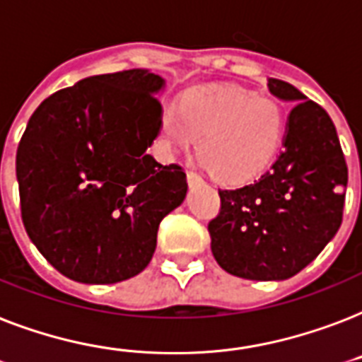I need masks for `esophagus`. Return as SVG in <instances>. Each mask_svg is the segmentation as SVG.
I'll return each mask as SVG.
<instances>
[{
	"mask_svg": "<svg viewBox=\"0 0 362 362\" xmlns=\"http://www.w3.org/2000/svg\"><path fill=\"white\" fill-rule=\"evenodd\" d=\"M187 184H189V186H199V184H203V178H201L197 173L187 170Z\"/></svg>",
	"mask_w": 362,
	"mask_h": 362,
	"instance_id": "34e87169",
	"label": "esophagus"
}]
</instances>
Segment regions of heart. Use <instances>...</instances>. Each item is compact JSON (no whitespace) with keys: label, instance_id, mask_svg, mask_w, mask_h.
Wrapping results in <instances>:
<instances>
[{"label":"heart","instance_id":"b5f03b06","mask_svg":"<svg viewBox=\"0 0 362 362\" xmlns=\"http://www.w3.org/2000/svg\"><path fill=\"white\" fill-rule=\"evenodd\" d=\"M157 136L167 153L199 136L201 163L212 175L222 182H245L277 156L285 115L275 102L245 89L199 85L182 93L178 107H161Z\"/></svg>","mask_w":362,"mask_h":362}]
</instances>
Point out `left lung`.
<instances>
[{
    "mask_svg": "<svg viewBox=\"0 0 362 362\" xmlns=\"http://www.w3.org/2000/svg\"><path fill=\"white\" fill-rule=\"evenodd\" d=\"M291 102L283 151L252 184L220 189L211 224L218 266L250 281H285L315 260L341 224L347 167L336 127L319 104L291 83L267 79Z\"/></svg>",
    "mask_w": 362,
    "mask_h": 362,
    "instance_id": "obj_1",
    "label": "left lung"
}]
</instances>
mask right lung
<instances>
[{"label": "right lung", "mask_w": 362, "mask_h": 362, "mask_svg": "<svg viewBox=\"0 0 362 362\" xmlns=\"http://www.w3.org/2000/svg\"><path fill=\"white\" fill-rule=\"evenodd\" d=\"M165 79L150 70L90 76L41 102L16 150L28 237L85 285L131 279L151 262L161 220L186 199V173L157 163Z\"/></svg>", "instance_id": "obj_1"}]
</instances>
